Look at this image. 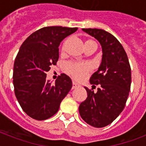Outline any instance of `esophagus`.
<instances>
[{
	"label": "esophagus",
	"instance_id": "1",
	"mask_svg": "<svg viewBox=\"0 0 146 146\" xmlns=\"http://www.w3.org/2000/svg\"><path fill=\"white\" fill-rule=\"evenodd\" d=\"M80 87V85L77 84V83H76L75 82H72V89H74V88H77Z\"/></svg>",
	"mask_w": 146,
	"mask_h": 146
}]
</instances>
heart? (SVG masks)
<instances>
[{
    "instance_id": "heart-1",
    "label": "heart",
    "mask_w": 146,
    "mask_h": 146,
    "mask_svg": "<svg viewBox=\"0 0 146 146\" xmlns=\"http://www.w3.org/2000/svg\"><path fill=\"white\" fill-rule=\"evenodd\" d=\"M67 43H68V40L65 41V42L64 43L63 47H62V50H65ZM91 43H95V42L92 40H88L86 42V46ZM65 67L66 72L77 80H81L84 79L86 74H88V72L91 69V66L89 64L74 63V62L68 63V64H66Z\"/></svg>"
}]
</instances>
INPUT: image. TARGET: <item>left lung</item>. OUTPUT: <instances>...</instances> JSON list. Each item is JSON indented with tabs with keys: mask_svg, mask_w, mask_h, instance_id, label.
Returning a JSON list of instances; mask_svg holds the SVG:
<instances>
[{
	"mask_svg": "<svg viewBox=\"0 0 146 146\" xmlns=\"http://www.w3.org/2000/svg\"><path fill=\"white\" fill-rule=\"evenodd\" d=\"M82 30L100 43L102 58L90 78L92 87L99 86L97 92L85 87L88 97L80 104L79 113L88 124L102 128L123 111L130 91L131 68L123 46L111 33L97 28Z\"/></svg>",
	"mask_w": 146,
	"mask_h": 146,
	"instance_id": "obj_1",
	"label": "left lung"
}]
</instances>
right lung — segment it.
<instances>
[{
    "label": "right lung",
    "mask_w": 146,
    "mask_h": 146,
    "mask_svg": "<svg viewBox=\"0 0 146 146\" xmlns=\"http://www.w3.org/2000/svg\"><path fill=\"white\" fill-rule=\"evenodd\" d=\"M77 30L45 27L30 35L21 45L14 64L13 84L18 102L31 118L43 121L53 116L72 88V80L66 74H60L52 85L46 73L58 60L60 42Z\"/></svg>",
    "instance_id": "1"
}]
</instances>
